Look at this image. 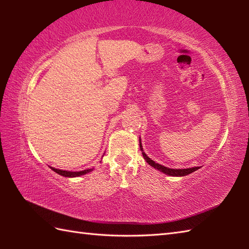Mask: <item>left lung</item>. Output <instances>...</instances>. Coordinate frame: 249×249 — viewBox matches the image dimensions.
Instances as JSON below:
<instances>
[{
  "instance_id": "left-lung-1",
  "label": "left lung",
  "mask_w": 249,
  "mask_h": 249,
  "mask_svg": "<svg viewBox=\"0 0 249 249\" xmlns=\"http://www.w3.org/2000/svg\"><path fill=\"white\" fill-rule=\"evenodd\" d=\"M139 143H140V150L142 151V155H143L144 160H146V162L149 163L150 166L154 167L157 170H160L163 173L168 174V176H172V177H184L187 176V174L192 173L196 170H198L199 167H193V168H187V169H171V168H167L162 165H160V163H156L154 160H152L151 158L147 156L145 153L143 152V149H142V144H141V139H139Z\"/></svg>"
}]
</instances>
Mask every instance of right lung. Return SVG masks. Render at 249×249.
Here are the masks:
<instances>
[{"label": "right lung", "instance_id": "right-lung-1", "mask_svg": "<svg viewBox=\"0 0 249 249\" xmlns=\"http://www.w3.org/2000/svg\"><path fill=\"white\" fill-rule=\"evenodd\" d=\"M52 170H53L54 172L59 173L60 176H63V177H66V178H75V177H80V176H83V174H86L89 171H92V169H88V170H83V171H78V172H72V171H66V170H60V169H55V168H52L50 167Z\"/></svg>", "mask_w": 249, "mask_h": 249}]
</instances>
